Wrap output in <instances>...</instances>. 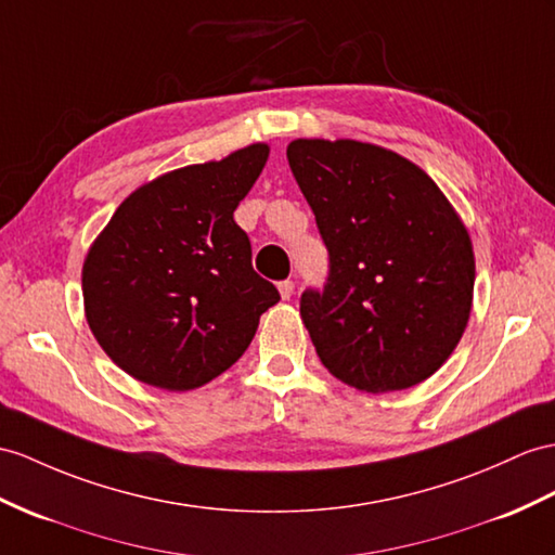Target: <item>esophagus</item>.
<instances>
[{
    "mask_svg": "<svg viewBox=\"0 0 555 555\" xmlns=\"http://www.w3.org/2000/svg\"><path fill=\"white\" fill-rule=\"evenodd\" d=\"M278 289H280V296L285 301H289L292 299V294H294V282L292 280H282L280 285H278Z\"/></svg>",
    "mask_w": 555,
    "mask_h": 555,
    "instance_id": "1",
    "label": "esophagus"
}]
</instances>
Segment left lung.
Returning <instances> with one entry per match:
<instances>
[{
  "label": "left lung",
  "instance_id": "1",
  "mask_svg": "<svg viewBox=\"0 0 555 555\" xmlns=\"http://www.w3.org/2000/svg\"><path fill=\"white\" fill-rule=\"evenodd\" d=\"M287 159L330 254L324 287L299 299L322 364L367 393L422 384L470 315L464 223L428 173L386 147L299 139Z\"/></svg>",
  "mask_w": 555,
  "mask_h": 555
}]
</instances>
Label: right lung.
Listing matches in <instances>:
<instances>
[{
  "instance_id": "right-lung-1",
  "label": "right lung",
  "mask_w": 555,
  "mask_h": 555,
  "mask_svg": "<svg viewBox=\"0 0 555 555\" xmlns=\"http://www.w3.org/2000/svg\"><path fill=\"white\" fill-rule=\"evenodd\" d=\"M268 159L254 143L221 162L169 171L131 193L93 242L87 322L117 367L165 390H191L240 360L280 301L251 268L233 211Z\"/></svg>"
}]
</instances>
